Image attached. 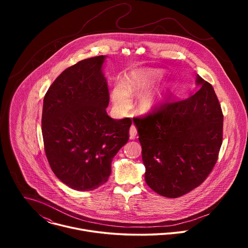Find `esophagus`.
Wrapping results in <instances>:
<instances>
[{"label":"esophagus","instance_id":"34e87169","mask_svg":"<svg viewBox=\"0 0 248 248\" xmlns=\"http://www.w3.org/2000/svg\"><path fill=\"white\" fill-rule=\"evenodd\" d=\"M136 134H137V129H136V127L132 124V125L130 126V128H129V137H130V139H133V138L136 136Z\"/></svg>","mask_w":248,"mask_h":248}]
</instances>
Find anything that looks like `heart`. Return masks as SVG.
<instances>
[{"label": "heart", "instance_id": "obj_1", "mask_svg": "<svg viewBox=\"0 0 248 248\" xmlns=\"http://www.w3.org/2000/svg\"><path fill=\"white\" fill-rule=\"evenodd\" d=\"M163 74L160 70L144 69L136 70L127 76L124 83H117L112 89V101L118 110H126L130 105V94L147 89L157 81L161 80ZM161 92H146L140 97V105L144 110L152 108Z\"/></svg>", "mask_w": 248, "mask_h": 248}]
</instances>
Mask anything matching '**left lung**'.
Masks as SVG:
<instances>
[{"instance_id": "8db88e82", "label": "left lung", "mask_w": 248, "mask_h": 248, "mask_svg": "<svg viewBox=\"0 0 248 248\" xmlns=\"http://www.w3.org/2000/svg\"><path fill=\"white\" fill-rule=\"evenodd\" d=\"M197 92L165 103L133 122L142 147L145 182L176 198L199 186L213 170L223 141L224 117L213 86L197 75Z\"/></svg>"}]
</instances>
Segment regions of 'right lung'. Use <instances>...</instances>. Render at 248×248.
Returning a JSON list of instances; mask_svg holds the SVG:
<instances>
[{
    "mask_svg": "<svg viewBox=\"0 0 248 248\" xmlns=\"http://www.w3.org/2000/svg\"><path fill=\"white\" fill-rule=\"evenodd\" d=\"M105 56L67 67L48 89L42 112L45 153L57 178L78 191L108 181L111 164L127 142L131 120L106 111L110 95L103 74Z\"/></svg>",
    "mask_w": 248,
    "mask_h": 248,
    "instance_id": "right-lung-1",
    "label": "right lung"
}]
</instances>
